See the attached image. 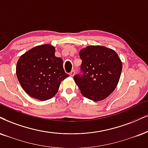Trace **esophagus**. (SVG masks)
<instances>
[{
	"mask_svg": "<svg viewBox=\"0 0 148 148\" xmlns=\"http://www.w3.org/2000/svg\"><path fill=\"white\" fill-rule=\"evenodd\" d=\"M75 71L73 70V71H71V73H69V75H70V76H71V77H73L74 75H75Z\"/></svg>",
	"mask_w": 148,
	"mask_h": 148,
	"instance_id": "obj_1",
	"label": "esophagus"
}]
</instances>
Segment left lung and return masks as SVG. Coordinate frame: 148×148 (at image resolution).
<instances>
[{
	"mask_svg": "<svg viewBox=\"0 0 148 148\" xmlns=\"http://www.w3.org/2000/svg\"><path fill=\"white\" fill-rule=\"evenodd\" d=\"M80 73L74 80L85 97L94 101L108 97L115 89L122 71V63L112 49L89 46L79 51Z\"/></svg>",
	"mask_w": 148,
	"mask_h": 148,
	"instance_id": "8db88e82",
	"label": "left lung"
}]
</instances>
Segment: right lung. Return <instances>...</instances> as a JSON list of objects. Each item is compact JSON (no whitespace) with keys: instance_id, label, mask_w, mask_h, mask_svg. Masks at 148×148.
<instances>
[{"instance_id":"1","label":"right lung","mask_w":148,"mask_h":148,"mask_svg":"<svg viewBox=\"0 0 148 148\" xmlns=\"http://www.w3.org/2000/svg\"><path fill=\"white\" fill-rule=\"evenodd\" d=\"M16 75L24 90L32 97L45 101L58 92L60 83L69 77L62 58L55 56V47L43 45L21 56Z\"/></svg>"}]
</instances>
